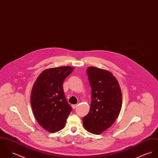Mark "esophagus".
Wrapping results in <instances>:
<instances>
[{
	"label": "esophagus",
	"mask_w": 158,
	"mask_h": 158,
	"mask_svg": "<svg viewBox=\"0 0 158 158\" xmlns=\"http://www.w3.org/2000/svg\"><path fill=\"white\" fill-rule=\"evenodd\" d=\"M77 104H75V105H72V108H73V109H74V108H76L77 107Z\"/></svg>",
	"instance_id": "34e87169"
}]
</instances>
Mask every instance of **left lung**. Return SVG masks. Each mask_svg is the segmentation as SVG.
<instances>
[{
	"label": "left lung",
	"instance_id": "left-lung-1",
	"mask_svg": "<svg viewBox=\"0 0 158 158\" xmlns=\"http://www.w3.org/2000/svg\"><path fill=\"white\" fill-rule=\"evenodd\" d=\"M87 73L91 102L89 113L83 118V125L88 132L99 135L118 118L122 106V93L117 79L110 71L89 67Z\"/></svg>",
	"mask_w": 158,
	"mask_h": 158
}]
</instances>
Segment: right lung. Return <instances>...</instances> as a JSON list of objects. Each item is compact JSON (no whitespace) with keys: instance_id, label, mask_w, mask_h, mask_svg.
I'll use <instances>...</instances> for the list:
<instances>
[{"instance_id":"1","label":"right lung","mask_w":158,"mask_h":158,"mask_svg":"<svg viewBox=\"0 0 158 158\" xmlns=\"http://www.w3.org/2000/svg\"><path fill=\"white\" fill-rule=\"evenodd\" d=\"M74 69L60 67L42 71L31 91V104L39 124L50 133L64 128L72 107L67 102L63 82Z\"/></svg>"}]
</instances>
